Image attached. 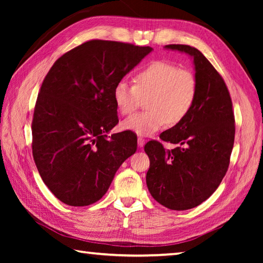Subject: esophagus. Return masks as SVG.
<instances>
[{"instance_id":"34e87169","label":"esophagus","mask_w":263,"mask_h":263,"mask_svg":"<svg viewBox=\"0 0 263 263\" xmlns=\"http://www.w3.org/2000/svg\"><path fill=\"white\" fill-rule=\"evenodd\" d=\"M143 144H144V139L141 138V137H139L138 138V146L139 147H143Z\"/></svg>"}]
</instances>
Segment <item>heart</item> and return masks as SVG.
Masks as SVG:
<instances>
[{
	"mask_svg": "<svg viewBox=\"0 0 263 263\" xmlns=\"http://www.w3.org/2000/svg\"><path fill=\"white\" fill-rule=\"evenodd\" d=\"M198 88L197 76L174 63L155 61L142 66L133 76V86L120 80L113 88L114 103L122 115L132 114L146 98L147 109L128 117L122 127L148 137L166 123L178 124L191 111Z\"/></svg>",
	"mask_w": 263,
	"mask_h": 263,
	"instance_id": "obj_1",
	"label": "heart"
}]
</instances>
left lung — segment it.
Wrapping results in <instances>:
<instances>
[{
  "mask_svg": "<svg viewBox=\"0 0 263 263\" xmlns=\"http://www.w3.org/2000/svg\"><path fill=\"white\" fill-rule=\"evenodd\" d=\"M165 47L193 58L199 88L185 119L159 136L177 147L166 150L156 140L144 146L150 159L146 182L157 202L172 210H187L208 199L226 175L235 117L224 79L199 49L180 44Z\"/></svg>",
  "mask_w": 263,
  "mask_h": 263,
  "instance_id": "1",
  "label": "left lung"
}]
</instances>
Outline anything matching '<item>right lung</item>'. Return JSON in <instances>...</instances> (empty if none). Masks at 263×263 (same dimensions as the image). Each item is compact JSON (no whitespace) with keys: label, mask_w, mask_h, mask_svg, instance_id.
<instances>
[{"label":"right lung","mask_w":263,"mask_h":263,"mask_svg":"<svg viewBox=\"0 0 263 263\" xmlns=\"http://www.w3.org/2000/svg\"><path fill=\"white\" fill-rule=\"evenodd\" d=\"M152 51L92 39L63 54L48 71L33 110L32 156L43 182L63 203L97 202L136 153L132 131L107 136L119 123L113 88Z\"/></svg>","instance_id":"1"}]
</instances>
